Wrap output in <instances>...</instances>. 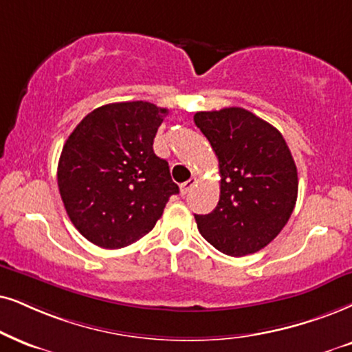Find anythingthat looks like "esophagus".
I'll return each instance as SVG.
<instances>
[{"label":"esophagus","instance_id":"esophagus-1","mask_svg":"<svg viewBox=\"0 0 352 352\" xmlns=\"http://www.w3.org/2000/svg\"><path fill=\"white\" fill-rule=\"evenodd\" d=\"M197 185V179H190L188 182H185V184H182L180 185V191H182V195H186L188 193V191L193 188V186Z\"/></svg>","mask_w":352,"mask_h":352}]
</instances>
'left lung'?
<instances>
[{
    "instance_id": "obj_1",
    "label": "left lung",
    "mask_w": 352,
    "mask_h": 352,
    "mask_svg": "<svg viewBox=\"0 0 352 352\" xmlns=\"http://www.w3.org/2000/svg\"><path fill=\"white\" fill-rule=\"evenodd\" d=\"M217 155L221 195L214 211L195 214L198 230L217 250L243 256L268 245L294 211L297 167L273 124L240 107L195 113Z\"/></svg>"
}]
</instances>
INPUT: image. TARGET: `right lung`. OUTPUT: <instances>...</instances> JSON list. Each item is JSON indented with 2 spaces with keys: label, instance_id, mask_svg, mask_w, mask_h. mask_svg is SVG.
I'll return each mask as SVG.
<instances>
[{
  "label": "right lung",
  "instance_id": "1",
  "mask_svg": "<svg viewBox=\"0 0 352 352\" xmlns=\"http://www.w3.org/2000/svg\"><path fill=\"white\" fill-rule=\"evenodd\" d=\"M167 109L117 102L74 128L58 162V188L71 222L89 242L123 248L151 232L172 195L168 164L153 143Z\"/></svg>",
  "mask_w": 352,
  "mask_h": 352
}]
</instances>
